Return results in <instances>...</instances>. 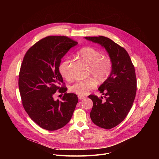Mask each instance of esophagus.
<instances>
[{
  "label": "esophagus",
  "instance_id": "1",
  "mask_svg": "<svg viewBox=\"0 0 159 159\" xmlns=\"http://www.w3.org/2000/svg\"><path fill=\"white\" fill-rule=\"evenodd\" d=\"M78 98H79V100H82V99L85 98V97L83 96V95H78Z\"/></svg>",
  "mask_w": 159,
  "mask_h": 159
}]
</instances>
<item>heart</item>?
<instances>
[{
    "instance_id": "b5f03b06",
    "label": "heart",
    "mask_w": 159,
    "mask_h": 159,
    "mask_svg": "<svg viewBox=\"0 0 159 159\" xmlns=\"http://www.w3.org/2000/svg\"><path fill=\"white\" fill-rule=\"evenodd\" d=\"M80 59L90 66V73L98 81L102 82L107 79L112 70V62L109 58L103 57L102 53L98 49L86 46L80 49L77 53ZM71 61L66 58L59 66L58 70L61 76L66 80L72 79L70 69ZM94 79L89 78L84 80H79L70 87L71 92L79 95H85L96 86Z\"/></svg>"
}]
</instances>
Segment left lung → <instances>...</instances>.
Wrapping results in <instances>:
<instances>
[{
    "label": "left lung",
    "instance_id": "obj_1",
    "mask_svg": "<svg viewBox=\"0 0 159 159\" xmlns=\"http://www.w3.org/2000/svg\"><path fill=\"white\" fill-rule=\"evenodd\" d=\"M85 39L105 48L112 62L110 76L98 89L104 95L105 101L102 96H88L93 103L90 112L91 120L98 127L109 129L126 118L134 102L137 91L135 68L126 49L110 39L103 36Z\"/></svg>",
    "mask_w": 159,
    "mask_h": 159
}]
</instances>
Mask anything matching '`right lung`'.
Returning <instances> with one entry per match:
<instances>
[{"label": "right lung", "instance_id": "obj_1", "mask_svg": "<svg viewBox=\"0 0 159 159\" xmlns=\"http://www.w3.org/2000/svg\"><path fill=\"white\" fill-rule=\"evenodd\" d=\"M77 44L67 37L49 36L31 47L24 57L19 78L22 105L31 119L44 129L66 126L78 102L76 94L60 87L63 79L58 70L62 58ZM57 90L65 93L62 102L53 99Z\"/></svg>", "mask_w": 159, "mask_h": 159}]
</instances>
